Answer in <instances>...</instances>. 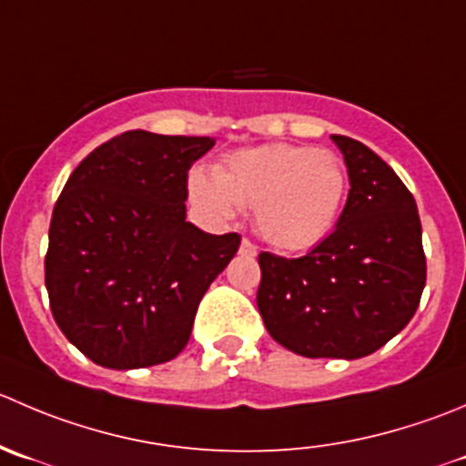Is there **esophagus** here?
<instances>
[{
    "mask_svg": "<svg viewBox=\"0 0 466 466\" xmlns=\"http://www.w3.org/2000/svg\"><path fill=\"white\" fill-rule=\"evenodd\" d=\"M241 252H243V255H248V257H255L257 255V246L250 241V238H243V241H241Z\"/></svg>",
    "mask_w": 466,
    "mask_h": 466,
    "instance_id": "34e87169",
    "label": "esophagus"
}]
</instances>
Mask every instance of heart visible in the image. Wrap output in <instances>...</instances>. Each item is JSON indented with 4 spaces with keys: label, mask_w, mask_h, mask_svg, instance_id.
Returning a JSON list of instances; mask_svg holds the SVG:
<instances>
[{
    "label": "heart",
    "mask_w": 466,
    "mask_h": 466,
    "mask_svg": "<svg viewBox=\"0 0 466 466\" xmlns=\"http://www.w3.org/2000/svg\"><path fill=\"white\" fill-rule=\"evenodd\" d=\"M193 202L211 216L229 218L237 207L255 209L261 237L282 250H305L332 232L348 193V170L339 155L307 146L238 150L216 177L193 173Z\"/></svg>",
    "instance_id": "1"
}]
</instances>
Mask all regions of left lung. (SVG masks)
I'll list each match as a JSON object with an SVG mask.
<instances>
[{"label":"left lung","instance_id":"1","mask_svg":"<svg viewBox=\"0 0 466 466\" xmlns=\"http://www.w3.org/2000/svg\"><path fill=\"white\" fill-rule=\"evenodd\" d=\"M350 179L334 232L305 257L261 252L257 307L270 337L305 358L376 353L417 311L426 252L417 202L364 143L332 137Z\"/></svg>","mask_w":466,"mask_h":466}]
</instances>
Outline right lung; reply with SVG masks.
<instances>
[{"label": "right lung", "mask_w": 466, "mask_h": 466, "mask_svg": "<svg viewBox=\"0 0 466 466\" xmlns=\"http://www.w3.org/2000/svg\"><path fill=\"white\" fill-rule=\"evenodd\" d=\"M211 146L134 129L95 147L63 187L45 287L61 332L99 367L177 358L202 296L237 255V232L187 220L188 168Z\"/></svg>", "instance_id": "obj_1"}]
</instances>
